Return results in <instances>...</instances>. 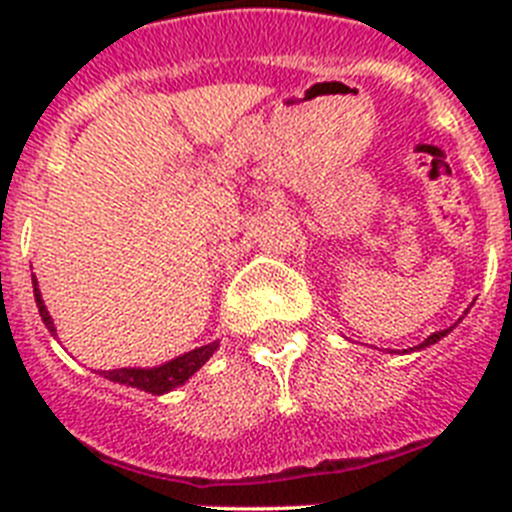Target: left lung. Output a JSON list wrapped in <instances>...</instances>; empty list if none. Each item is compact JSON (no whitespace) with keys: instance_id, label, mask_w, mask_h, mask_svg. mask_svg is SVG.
Returning a JSON list of instances; mask_svg holds the SVG:
<instances>
[{"instance_id":"1","label":"left lung","mask_w":512,"mask_h":512,"mask_svg":"<svg viewBox=\"0 0 512 512\" xmlns=\"http://www.w3.org/2000/svg\"><path fill=\"white\" fill-rule=\"evenodd\" d=\"M451 328H446V330H438V333H433V336H428L425 338L423 343H420V346H415V348H425V346H431V343H436V341H441L443 336H446V333H449Z\"/></svg>"}]
</instances>
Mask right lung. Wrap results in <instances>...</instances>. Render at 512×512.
<instances>
[{
	"label": "right lung",
	"mask_w": 512,
	"mask_h": 512,
	"mask_svg": "<svg viewBox=\"0 0 512 512\" xmlns=\"http://www.w3.org/2000/svg\"><path fill=\"white\" fill-rule=\"evenodd\" d=\"M35 284V302H38V312L40 318H43L45 328L51 330L53 336H56V325H53L51 312L45 310V302L40 297L38 282ZM217 351V341L207 343V346L194 348L189 354L176 356V359L166 361L161 366H153V369H110V372H102L104 379H110V382L117 384H128V387H138L143 392H151V395H164V392H171L174 387L187 382L197 369H202L207 359Z\"/></svg>",
	"instance_id": "obj_1"
}]
</instances>
